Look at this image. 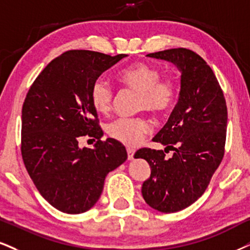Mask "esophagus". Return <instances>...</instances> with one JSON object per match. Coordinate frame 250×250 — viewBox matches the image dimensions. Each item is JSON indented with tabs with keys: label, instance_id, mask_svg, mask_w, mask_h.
<instances>
[{
	"label": "esophagus",
	"instance_id": "34e87169",
	"mask_svg": "<svg viewBox=\"0 0 250 250\" xmlns=\"http://www.w3.org/2000/svg\"><path fill=\"white\" fill-rule=\"evenodd\" d=\"M126 150H127V158H128V160H133L135 150L133 148H127Z\"/></svg>",
	"mask_w": 250,
	"mask_h": 250
}]
</instances>
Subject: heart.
<instances>
[{"label": "heart", "mask_w": 250, "mask_h": 250, "mask_svg": "<svg viewBox=\"0 0 250 250\" xmlns=\"http://www.w3.org/2000/svg\"><path fill=\"white\" fill-rule=\"evenodd\" d=\"M161 70L148 63L138 62L119 73V79L127 88L139 94L138 110H148L160 116L169 111L177 97V82L172 78H161ZM115 90L106 80H95L90 89V101L98 113L109 112L112 107ZM106 133L126 146L134 147L150 132V124L145 117H120L105 126Z\"/></svg>", "instance_id": "heart-1"}]
</instances>
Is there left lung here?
<instances>
[{
  "mask_svg": "<svg viewBox=\"0 0 250 250\" xmlns=\"http://www.w3.org/2000/svg\"><path fill=\"white\" fill-rule=\"evenodd\" d=\"M170 61L181 72L177 104L166 125L153 138L165 150L141 148L135 159H145L150 176L141 193L154 210L172 213L195 203L210 184L225 153L227 106L213 70L200 55L188 48L147 54ZM169 150L174 152L165 158Z\"/></svg>",
  "mask_w": 250,
  "mask_h": 250,
  "instance_id": "left-lung-1",
  "label": "left lung"
}]
</instances>
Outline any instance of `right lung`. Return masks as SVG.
<instances>
[{"mask_svg":"<svg viewBox=\"0 0 250 250\" xmlns=\"http://www.w3.org/2000/svg\"><path fill=\"white\" fill-rule=\"evenodd\" d=\"M126 54L72 50L37 76L21 109V158L31 180L52 206L64 213L88 211L101 197L106 175L127 159L119 141L103 135L90 89ZM83 136L98 141L80 149Z\"/></svg>","mask_w":250,"mask_h":250,"instance_id":"add662e5","label":"right lung"}]
</instances>
